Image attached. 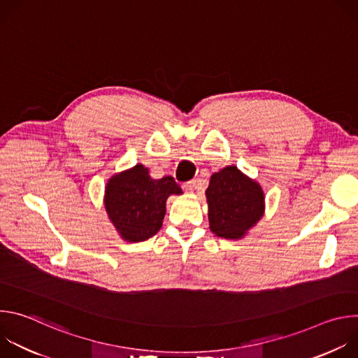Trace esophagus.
<instances>
[{
    "mask_svg": "<svg viewBox=\"0 0 358 358\" xmlns=\"http://www.w3.org/2000/svg\"><path fill=\"white\" fill-rule=\"evenodd\" d=\"M182 188H184L185 191H188V192H194V191H196V189H198V182H196L195 180L187 181V182H184V184H182Z\"/></svg>",
    "mask_w": 358,
    "mask_h": 358,
    "instance_id": "34e87169",
    "label": "esophagus"
}]
</instances>
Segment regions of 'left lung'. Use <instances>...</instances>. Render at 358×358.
<instances>
[{
    "label": "left lung",
    "mask_w": 358,
    "mask_h": 358,
    "mask_svg": "<svg viewBox=\"0 0 358 358\" xmlns=\"http://www.w3.org/2000/svg\"><path fill=\"white\" fill-rule=\"evenodd\" d=\"M211 231L221 238L241 239L265 213L262 187L236 166L214 173L206 191Z\"/></svg>",
    "instance_id": "8db88e82"
}]
</instances>
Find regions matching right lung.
I'll list each match as a JSON object with an SVG mask.
<instances>
[{
  "label": "right lung",
  "mask_w": 358,
  "mask_h": 358,
  "mask_svg": "<svg viewBox=\"0 0 358 358\" xmlns=\"http://www.w3.org/2000/svg\"><path fill=\"white\" fill-rule=\"evenodd\" d=\"M182 189L171 176L155 180L143 164L115 174L106 184L105 208L119 235L127 242L155 236L166 215V201Z\"/></svg>",
  "instance_id": "add662e5"
}]
</instances>
